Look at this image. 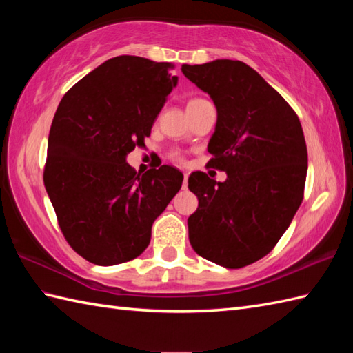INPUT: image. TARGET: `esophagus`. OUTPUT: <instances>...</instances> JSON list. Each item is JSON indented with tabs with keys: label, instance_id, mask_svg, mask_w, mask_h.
<instances>
[{
	"label": "esophagus",
	"instance_id": "obj_1",
	"mask_svg": "<svg viewBox=\"0 0 353 353\" xmlns=\"http://www.w3.org/2000/svg\"><path fill=\"white\" fill-rule=\"evenodd\" d=\"M183 190H186V186H188V172H183Z\"/></svg>",
	"mask_w": 353,
	"mask_h": 353
}]
</instances>
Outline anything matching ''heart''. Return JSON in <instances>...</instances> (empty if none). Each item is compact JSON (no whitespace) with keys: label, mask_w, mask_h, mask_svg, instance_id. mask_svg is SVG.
Masks as SVG:
<instances>
[{"label":"heart","mask_w":353,"mask_h":353,"mask_svg":"<svg viewBox=\"0 0 353 353\" xmlns=\"http://www.w3.org/2000/svg\"><path fill=\"white\" fill-rule=\"evenodd\" d=\"M196 101H201V99H194V100H191L190 103H196ZM190 103H188V104H190ZM171 157H172V159H174V161H177V162L182 161V156L179 154V153H172Z\"/></svg>","instance_id":"1"}]
</instances>
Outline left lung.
Returning a JSON list of instances; mask_svg holds the SVG:
<instances>
[{"label":"left lung","instance_id":"8db88e82","mask_svg":"<svg viewBox=\"0 0 353 353\" xmlns=\"http://www.w3.org/2000/svg\"><path fill=\"white\" fill-rule=\"evenodd\" d=\"M208 92L216 125L208 152L216 182L192 172L188 188L199 208L188 219L192 249L215 264L241 268L264 258L288 229L303 200L308 152L296 112L249 65L219 59L182 65Z\"/></svg>","mask_w":353,"mask_h":353}]
</instances>
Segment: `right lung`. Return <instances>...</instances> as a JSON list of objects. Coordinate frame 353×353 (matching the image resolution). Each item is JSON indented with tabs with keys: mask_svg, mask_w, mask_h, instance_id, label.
I'll return each mask as SVG.
<instances>
[{
	"mask_svg": "<svg viewBox=\"0 0 353 353\" xmlns=\"http://www.w3.org/2000/svg\"><path fill=\"white\" fill-rule=\"evenodd\" d=\"M172 65L138 56L109 59L77 81L52 119L43 183L66 241L97 265L134 259L181 190L183 174L162 165L145 174L125 157L142 147L177 85Z\"/></svg>",
	"mask_w": 353,
	"mask_h": 353,
	"instance_id": "obj_1",
	"label": "right lung"
}]
</instances>
